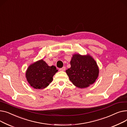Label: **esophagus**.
Returning <instances> with one entry per match:
<instances>
[{
  "label": "esophagus",
  "mask_w": 127,
  "mask_h": 127,
  "mask_svg": "<svg viewBox=\"0 0 127 127\" xmlns=\"http://www.w3.org/2000/svg\"><path fill=\"white\" fill-rule=\"evenodd\" d=\"M65 66H64V67H63V68L59 69V71H65Z\"/></svg>",
  "instance_id": "obj_1"
}]
</instances>
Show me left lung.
<instances>
[{"label": "left lung", "instance_id": "obj_1", "mask_svg": "<svg viewBox=\"0 0 127 127\" xmlns=\"http://www.w3.org/2000/svg\"><path fill=\"white\" fill-rule=\"evenodd\" d=\"M70 64L71 67L65 72L72 84L79 88L89 87L95 83L98 76L97 64L89 54H73Z\"/></svg>", "mask_w": 127, "mask_h": 127}]
</instances>
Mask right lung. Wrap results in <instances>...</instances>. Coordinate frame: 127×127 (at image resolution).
Returning <instances> with one entry per match:
<instances>
[{
	"label": "right lung",
	"mask_w": 127,
	"mask_h": 127,
	"mask_svg": "<svg viewBox=\"0 0 127 127\" xmlns=\"http://www.w3.org/2000/svg\"><path fill=\"white\" fill-rule=\"evenodd\" d=\"M57 71L55 66H49L43 59H41L29 66L26 72V77L32 87L42 89L49 85Z\"/></svg>",
	"instance_id": "add662e5"
}]
</instances>
